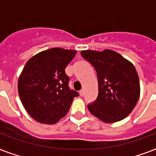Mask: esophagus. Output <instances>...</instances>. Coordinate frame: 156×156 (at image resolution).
Here are the masks:
<instances>
[{
	"mask_svg": "<svg viewBox=\"0 0 156 156\" xmlns=\"http://www.w3.org/2000/svg\"><path fill=\"white\" fill-rule=\"evenodd\" d=\"M79 95H80V96H82V97H83V95H84V90H81L80 91H79Z\"/></svg>",
	"mask_w": 156,
	"mask_h": 156,
	"instance_id": "esophagus-1",
	"label": "esophagus"
}]
</instances>
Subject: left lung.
<instances>
[{
  "mask_svg": "<svg viewBox=\"0 0 156 156\" xmlns=\"http://www.w3.org/2000/svg\"><path fill=\"white\" fill-rule=\"evenodd\" d=\"M81 55L92 65L98 77V97L87 105L90 113L105 123L126 118L140 95L138 75L133 64L109 49L86 50Z\"/></svg>",
  "mask_w": 156,
  "mask_h": 156,
  "instance_id": "left-lung-1",
  "label": "left lung"
}]
</instances>
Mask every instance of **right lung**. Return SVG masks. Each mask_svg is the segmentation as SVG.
Segmentation results:
<instances>
[{"label": "right lung", "mask_w": 156, "mask_h": 156, "mask_svg": "<svg viewBox=\"0 0 156 156\" xmlns=\"http://www.w3.org/2000/svg\"><path fill=\"white\" fill-rule=\"evenodd\" d=\"M77 52L54 48L32 56L18 78V89L23 107L35 121L56 123L70 108L77 91L69 87L66 67Z\"/></svg>", "instance_id": "obj_1"}]
</instances>
